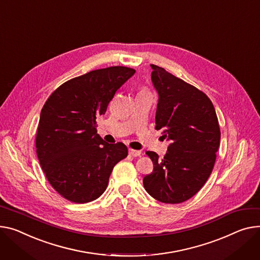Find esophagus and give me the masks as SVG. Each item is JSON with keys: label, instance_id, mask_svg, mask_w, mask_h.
<instances>
[{"label": "esophagus", "instance_id": "34e87169", "mask_svg": "<svg viewBox=\"0 0 260 260\" xmlns=\"http://www.w3.org/2000/svg\"><path fill=\"white\" fill-rule=\"evenodd\" d=\"M128 153H129V155H132V157H139V155L141 154V151L131 148V149H128Z\"/></svg>", "mask_w": 260, "mask_h": 260}]
</instances>
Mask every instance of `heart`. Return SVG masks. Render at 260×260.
<instances>
[{
  "label": "heart",
  "instance_id": "obj_1",
  "mask_svg": "<svg viewBox=\"0 0 260 260\" xmlns=\"http://www.w3.org/2000/svg\"><path fill=\"white\" fill-rule=\"evenodd\" d=\"M139 94H149V92L146 90V89H141L140 91H139ZM138 94V95H139Z\"/></svg>",
  "mask_w": 260,
  "mask_h": 260
}]
</instances>
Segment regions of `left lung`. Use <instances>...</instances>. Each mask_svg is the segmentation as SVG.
<instances>
[{"mask_svg": "<svg viewBox=\"0 0 260 260\" xmlns=\"http://www.w3.org/2000/svg\"><path fill=\"white\" fill-rule=\"evenodd\" d=\"M151 80L159 93L155 129L170 140L163 159L146 151L153 163L143 179L148 194L166 204L192 198L210 177L220 142L213 103L204 92L151 64Z\"/></svg>", "mask_w": 260, "mask_h": 260, "instance_id": "obj_1", "label": "left lung"}]
</instances>
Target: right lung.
Returning a JSON list of instances; mask_svg holds the SVG:
<instances>
[{"mask_svg":"<svg viewBox=\"0 0 260 260\" xmlns=\"http://www.w3.org/2000/svg\"><path fill=\"white\" fill-rule=\"evenodd\" d=\"M135 72L122 66L98 69L63 82L45 102L37 154L48 182L66 200L84 204L98 199L114 166L127 157L122 142H105L96 127L115 93Z\"/></svg>","mask_w":260,"mask_h":260,"instance_id":"obj_1","label":"right lung"}]
</instances>
